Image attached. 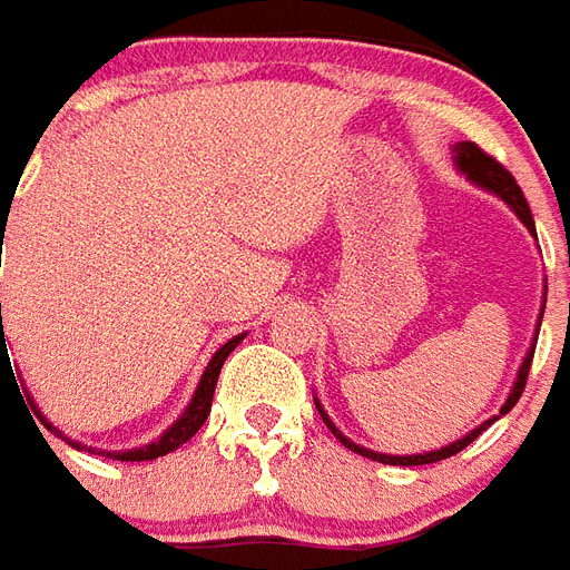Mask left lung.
Here are the masks:
<instances>
[{
  "label": "left lung",
  "mask_w": 570,
  "mask_h": 570,
  "mask_svg": "<svg viewBox=\"0 0 570 570\" xmlns=\"http://www.w3.org/2000/svg\"><path fill=\"white\" fill-rule=\"evenodd\" d=\"M453 154H456L453 156V159H456V168L462 171V175H465L468 180H474L478 187L489 189V193H495L499 199L508 202L510 208H513V214H517V217L525 223V229L534 232V220H532V210H529V202H525V196H522L520 184L513 180V175H510L508 168L501 166L499 159H492L489 154H483V150H480L474 141H459V145L453 147ZM543 302H547V298H543ZM541 317H543V307H541ZM538 328H541V323H538ZM534 341H538V335H534ZM532 356H534V344H532V350L525 353V360H522L520 374H517V383H513V390H510L508 402L501 404V416L508 414L510 407L520 402L522 390H525V381H529V368H532ZM317 411H320V416H323V423L332 429V435L338 438L341 444L347 446V450H353V453H360V456H365V459H374V462H383V465H432V462H441V459L456 456V453H462V450H465V446L480 435V432H487L489 425L499 420V416H492V420H487V423H480L478 429H471L465 438H459V441L441 446V450H429V453H416V456H390V453H374V450H368V446L353 444L347 435H341L338 429H335V423L328 420L326 411L320 407V402H317Z\"/></svg>",
  "instance_id": "left-lung-1"
}]
</instances>
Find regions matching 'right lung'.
<instances>
[{
    "instance_id": "1",
    "label": "right lung",
    "mask_w": 570,
    "mask_h": 570,
    "mask_svg": "<svg viewBox=\"0 0 570 570\" xmlns=\"http://www.w3.org/2000/svg\"><path fill=\"white\" fill-rule=\"evenodd\" d=\"M2 223H6V220H2ZM0 335H2V344H0V362H2V360H8L6 332H2V305H0ZM242 338H244V335H235V338L226 341V344H223V347L217 350L214 356H210L208 368H205L199 386H196V395H193V402H189L187 411H184V414H180L178 420H175V425H168L159 441H154V444L138 446V450H126V453H102V456L120 459V462H147V459L166 456V453H171V450H178L180 444H187L189 438L196 435L202 425H205V420H208L210 402H214V386H217V377H220L223 362H226V356H229L232 350L242 344ZM27 402H29V407H36V404H32V399H27ZM36 414H38V411H36ZM38 420L48 425L50 432H57V429H53V425H50L48 420H45V416H41V414H38ZM57 435H60V432H57ZM69 444L81 450V444H78V441H69Z\"/></svg>"
}]
</instances>
